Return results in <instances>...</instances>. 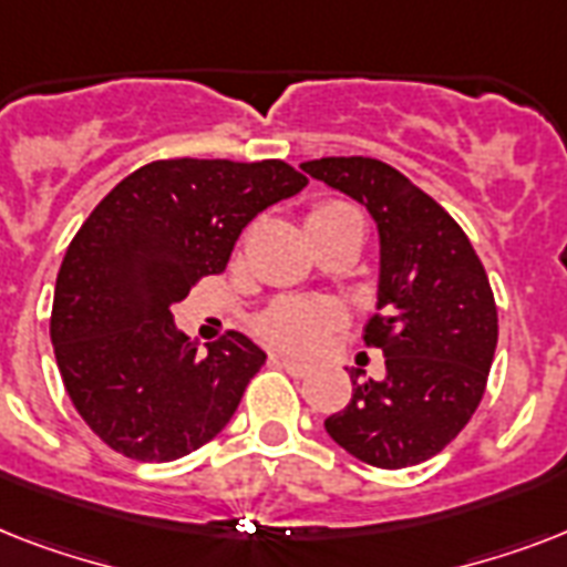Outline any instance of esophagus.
Segmentation results:
<instances>
[{
  "mask_svg": "<svg viewBox=\"0 0 567 567\" xmlns=\"http://www.w3.org/2000/svg\"><path fill=\"white\" fill-rule=\"evenodd\" d=\"M279 364H282L285 371L291 373L293 379H302V377H309V364L297 362V359H288V355H279Z\"/></svg>",
  "mask_w": 567,
  "mask_h": 567,
  "instance_id": "34e87169",
  "label": "esophagus"
}]
</instances>
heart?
<instances>
[{
  "label": "heart",
  "instance_id": "b5f03b06",
  "mask_svg": "<svg viewBox=\"0 0 567 567\" xmlns=\"http://www.w3.org/2000/svg\"><path fill=\"white\" fill-rule=\"evenodd\" d=\"M344 223H362V214L355 205L341 203V199H327L318 203L306 214V229L309 235L323 229H336ZM341 318L332 306L309 300H279L258 318V332L274 347H282L288 353L309 355L315 353L329 332H336Z\"/></svg>",
  "mask_w": 567,
  "mask_h": 567
}]
</instances>
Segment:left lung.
I'll list each match as a JSON object with an SVG mask.
<instances>
[{
    "label": "left lung",
    "mask_w": 567,
    "mask_h": 567,
    "mask_svg": "<svg viewBox=\"0 0 567 567\" xmlns=\"http://www.w3.org/2000/svg\"><path fill=\"white\" fill-rule=\"evenodd\" d=\"M302 171L362 203L379 229L377 315L364 344L385 353V379L359 382L329 414L336 444L373 467L421 465L465 430L485 394L497 306L480 256L453 217L377 158H318Z\"/></svg>",
    "instance_id": "8db88e82"
}]
</instances>
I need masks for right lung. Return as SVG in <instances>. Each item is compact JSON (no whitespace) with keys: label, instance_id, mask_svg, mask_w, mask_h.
<instances>
[{"label":"right lung","instance_id":"right-lung-1","mask_svg":"<svg viewBox=\"0 0 567 567\" xmlns=\"http://www.w3.org/2000/svg\"><path fill=\"white\" fill-rule=\"evenodd\" d=\"M306 185L279 158H167L126 176L75 231L49 336L75 412L111 450L173 462L231 421L265 350L229 332L199 355L171 309L220 274L258 212Z\"/></svg>","mask_w":567,"mask_h":567}]
</instances>
